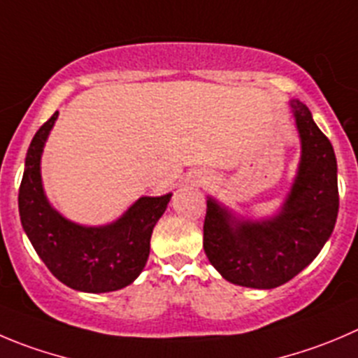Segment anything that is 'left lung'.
<instances>
[{
  "mask_svg": "<svg viewBox=\"0 0 358 358\" xmlns=\"http://www.w3.org/2000/svg\"><path fill=\"white\" fill-rule=\"evenodd\" d=\"M301 137V162L279 213L265 220L236 217L207 200L203 251L227 281L248 288H275L308 267L334 230L339 210L338 162L309 108L290 101Z\"/></svg>",
  "mask_w": 358,
  "mask_h": 358,
  "instance_id": "left-lung-1",
  "label": "left lung"
}]
</instances>
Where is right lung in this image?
Segmentation results:
<instances>
[{
    "mask_svg": "<svg viewBox=\"0 0 358 358\" xmlns=\"http://www.w3.org/2000/svg\"><path fill=\"white\" fill-rule=\"evenodd\" d=\"M56 119L54 112L29 144L19 188L20 223L38 257L61 283L87 294L121 290L144 271L152 228L172 193L142 196L119 220L103 227L66 220L47 200L40 173L43 145Z\"/></svg>",
    "mask_w": 358,
    "mask_h": 358,
    "instance_id": "right-lung-1",
    "label": "right lung"
}]
</instances>
